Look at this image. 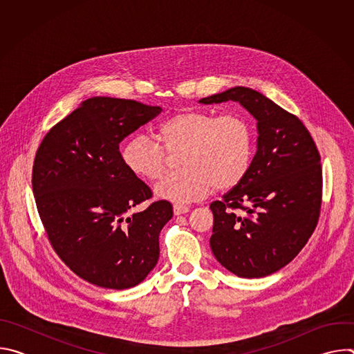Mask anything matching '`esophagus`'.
<instances>
[{
  "label": "esophagus",
  "instance_id": "1",
  "mask_svg": "<svg viewBox=\"0 0 354 354\" xmlns=\"http://www.w3.org/2000/svg\"><path fill=\"white\" fill-rule=\"evenodd\" d=\"M189 207L187 206H183V205H175L174 206V214L175 216H180V214H186L189 213Z\"/></svg>",
  "mask_w": 354,
  "mask_h": 354
}]
</instances>
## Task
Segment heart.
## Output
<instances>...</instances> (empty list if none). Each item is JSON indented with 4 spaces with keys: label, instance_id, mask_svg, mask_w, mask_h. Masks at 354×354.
Listing matches in <instances>:
<instances>
[{
    "label": "heart",
    "instance_id": "b5f03b06",
    "mask_svg": "<svg viewBox=\"0 0 354 354\" xmlns=\"http://www.w3.org/2000/svg\"><path fill=\"white\" fill-rule=\"evenodd\" d=\"M158 140L161 145L145 134L130 137L122 148V160L133 175L156 180L165 172L169 156H179L180 171L167 175L154 187L157 197L174 203L203 198L213 187H235L249 171L255 147L254 130L245 118H217L193 109L165 119Z\"/></svg>",
    "mask_w": 354,
    "mask_h": 354
}]
</instances>
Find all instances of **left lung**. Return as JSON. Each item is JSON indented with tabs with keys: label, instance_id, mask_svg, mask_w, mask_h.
<instances>
[{
	"label": "left lung",
	"instance_id": "1",
	"mask_svg": "<svg viewBox=\"0 0 354 354\" xmlns=\"http://www.w3.org/2000/svg\"><path fill=\"white\" fill-rule=\"evenodd\" d=\"M228 100L257 119V154L245 178L210 205V246L231 273L259 279L288 265L313 235L322 198L321 157L302 122L255 89L234 86L198 104Z\"/></svg>",
	"mask_w": 354,
	"mask_h": 354
}]
</instances>
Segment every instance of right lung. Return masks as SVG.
I'll return each instance as SVG.
<instances>
[{"instance_id": "1", "label": "right lung", "mask_w": 354, "mask_h": 354, "mask_svg": "<svg viewBox=\"0 0 354 354\" xmlns=\"http://www.w3.org/2000/svg\"><path fill=\"white\" fill-rule=\"evenodd\" d=\"M161 111L130 99L89 97L37 148L32 187L48 241L95 286L134 287L158 262L160 232L174 210L160 200L127 216L151 190L126 168L119 144Z\"/></svg>"}]
</instances>
